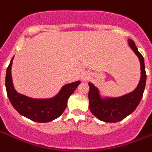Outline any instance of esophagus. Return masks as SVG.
<instances>
[{
	"instance_id": "34e87169",
	"label": "esophagus",
	"mask_w": 152,
	"mask_h": 152,
	"mask_svg": "<svg viewBox=\"0 0 152 152\" xmlns=\"http://www.w3.org/2000/svg\"><path fill=\"white\" fill-rule=\"evenodd\" d=\"M89 78V76L88 75H85L82 76V77H81V80L82 81H86V80H88V79Z\"/></svg>"
}]
</instances>
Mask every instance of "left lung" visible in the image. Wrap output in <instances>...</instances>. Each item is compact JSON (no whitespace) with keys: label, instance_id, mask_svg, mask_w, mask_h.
Returning a JSON list of instances; mask_svg holds the SVG:
<instances>
[{"label":"left lung","instance_id":"1","mask_svg":"<svg viewBox=\"0 0 152 152\" xmlns=\"http://www.w3.org/2000/svg\"><path fill=\"white\" fill-rule=\"evenodd\" d=\"M128 46L138 57L141 65L140 81L134 91L119 97L102 96L97 87L88 83L89 109L94 116L104 122L116 123L124 120L136 110L142 99L147 77L145 61L132 39H128Z\"/></svg>","mask_w":152,"mask_h":152}]
</instances>
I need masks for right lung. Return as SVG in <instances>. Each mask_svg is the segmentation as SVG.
Instances as JSON below:
<instances>
[{
	"mask_svg": "<svg viewBox=\"0 0 152 152\" xmlns=\"http://www.w3.org/2000/svg\"><path fill=\"white\" fill-rule=\"evenodd\" d=\"M14 56L6 71L5 87L7 97L18 113L26 118L38 123L50 122L58 118L64 113L68 98L78 85L80 81L64 85L56 96L49 99H33L18 93L14 87L11 77V66Z\"/></svg>",
	"mask_w": 152,
	"mask_h": 152,
	"instance_id": "add662e5",
	"label": "right lung"
}]
</instances>
